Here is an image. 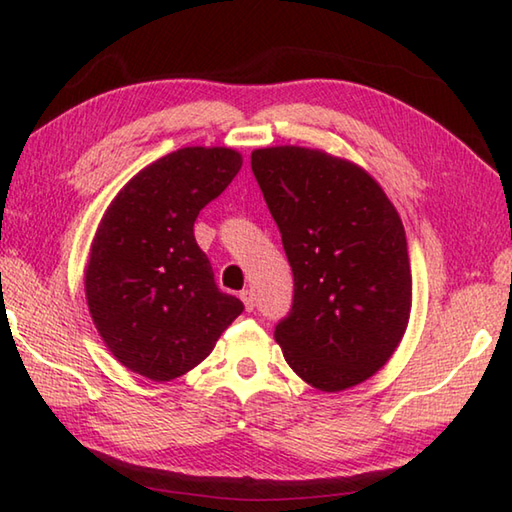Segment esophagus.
Segmentation results:
<instances>
[{
	"mask_svg": "<svg viewBox=\"0 0 512 512\" xmlns=\"http://www.w3.org/2000/svg\"><path fill=\"white\" fill-rule=\"evenodd\" d=\"M239 299L244 301V308L248 312H253V308H255V292L253 290H242L239 292Z\"/></svg>",
	"mask_w": 512,
	"mask_h": 512,
	"instance_id": "34e87169",
	"label": "esophagus"
}]
</instances>
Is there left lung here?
I'll return each mask as SVG.
<instances>
[{
  "label": "left lung",
  "instance_id": "obj_1",
  "mask_svg": "<svg viewBox=\"0 0 512 512\" xmlns=\"http://www.w3.org/2000/svg\"><path fill=\"white\" fill-rule=\"evenodd\" d=\"M250 167L295 277L275 341L299 378L343 391L396 352L411 312V266L396 206L345 158L297 145L264 147Z\"/></svg>",
  "mask_w": 512,
  "mask_h": 512
}]
</instances>
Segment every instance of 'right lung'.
Returning a JSON list of instances; mask_svg holds the SVG:
<instances>
[{
	"instance_id": "add662e5",
	"label": "right lung",
	"mask_w": 512,
	"mask_h": 512,
	"mask_svg": "<svg viewBox=\"0 0 512 512\" xmlns=\"http://www.w3.org/2000/svg\"><path fill=\"white\" fill-rule=\"evenodd\" d=\"M242 169L231 147H182L140 169L96 228L85 299L107 350L156 383L200 365L244 306L215 286L195 217Z\"/></svg>"
}]
</instances>
